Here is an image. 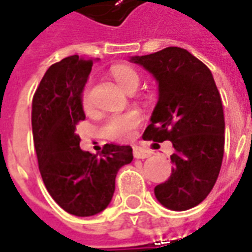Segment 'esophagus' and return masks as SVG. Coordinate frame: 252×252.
<instances>
[{
    "instance_id": "34e87169",
    "label": "esophagus",
    "mask_w": 252,
    "mask_h": 252,
    "mask_svg": "<svg viewBox=\"0 0 252 252\" xmlns=\"http://www.w3.org/2000/svg\"><path fill=\"white\" fill-rule=\"evenodd\" d=\"M133 153H134L135 158H146L151 156V152L146 151V149H144V148H141V146H135Z\"/></svg>"
}]
</instances>
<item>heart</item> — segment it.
Returning <instances> with one entry per match:
<instances>
[{
    "label": "heart",
    "mask_w": 252,
    "mask_h": 252,
    "mask_svg": "<svg viewBox=\"0 0 252 252\" xmlns=\"http://www.w3.org/2000/svg\"><path fill=\"white\" fill-rule=\"evenodd\" d=\"M112 76L115 77L117 83L123 89H130L131 87H138L140 76L133 67L125 65H118L112 67ZM81 103L84 108L88 110L92 104V94H91V84H87L81 92ZM141 118L137 111L123 112V114H114L107 118L103 125V134L108 140L112 141H126L131 138L134 134V129L138 126Z\"/></svg>",
    "instance_id": "obj_1"
}]
</instances>
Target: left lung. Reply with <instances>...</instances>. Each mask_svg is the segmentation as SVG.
Here are the masks:
<instances>
[{
    "mask_svg": "<svg viewBox=\"0 0 252 252\" xmlns=\"http://www.w3.org/2000/svg\"><path fill=\"white\" fill-rule=\"evenodd\" d=\"M130 62L142 66L158 85L144 140L171 141L175 151L171 176L155 187V195L175 212L194 208L212 191L224 156V110L213 74L180 47L135 55Z\"/></svg>",
    "mask_w": 252,
    "mask_h": 252,
    "instance_id": "1",
    "label": "left lung"
}]
</instances>
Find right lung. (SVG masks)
Masks as SVG:
<instances>
[{
    "label": "right lung",
    "mask_w": 252,
    "mask_h": 252,
    "mask_svg": "<svg viewBox=\"0 0 252 252\" xmlns=\"http://www.w3.org/2000/svg\"><path fill=\"white\" fill-rule=\"evenodd\" d=\"M94 61L66 57L49 67L32 100V134L47 191L70 215L103 212L115 191L121 167L131 163L129 145L106 144L100 156L80 148L76 125L85 119L81 92Z\"/></svg>",
    "instance_id": "right-lung-1"
}]
</instances>
